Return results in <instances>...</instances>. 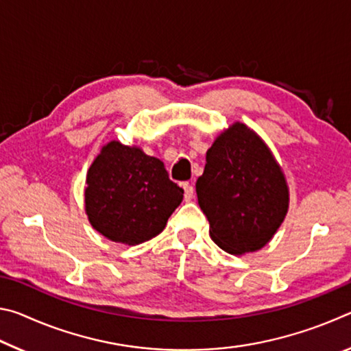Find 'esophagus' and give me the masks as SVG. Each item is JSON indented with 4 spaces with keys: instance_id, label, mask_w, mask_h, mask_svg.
<instances>
[{
    "instance_id": "esophagus-1",
    "label": "esophagus",
    "mask_w": 351,
    "mask_h": 351,
    "mask_svg": "<svg viewBox=\"0 0 351 351\" xmlns=\"http://www.w3.org/2000/svg\"><path fill=\"white\" fill-rule=\"evenodd\" d=\"M182 189H184V199H186V201H190V199H192V198H193V193H195L193 187L190 186V184L187 182V184H184Z\"/></svg>"
}]
</instances>
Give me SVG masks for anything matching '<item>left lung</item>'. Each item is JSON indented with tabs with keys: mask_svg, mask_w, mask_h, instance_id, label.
Listing matches in <instances>:
<instances>
[{
	"mask_svg": "<svg viewBox=\"0 0 351 351\" xmlns=\"http://www.w3.org/2000/svg\"><path fill=\"white\" fill-rule=\"evenodd\" d=\"M197 195L210 239L232 255L268 245L289 207L280 164L266 142L241 122L223 130L207 150Z\"/></svg>",
	"mask_w": 351,
	"mask_h": 351,
	"instance_id": "left-lung-1",
	"label": "left lung"
}]
</instances>
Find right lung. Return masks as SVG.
Wrapping results in <instances>:
<instances>
[{
  "instance_id": "right-lung-1",
  "label": "right lung",
  "mask_w": 351,
  "mask_h": 351,
  "mask_svg": "<svg viewBox=\"0 0 351 351\" xmlns=\"http://www.w3.org/2000/svg\"><path fill=\"white\" fill-rule=\"evenodd\" d=\"M182 193L161 159L111 141L88 169L85 212L105 239L134 246L162 232Z\"/></svg>"
}]
</instances>
